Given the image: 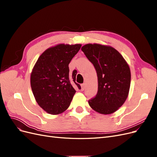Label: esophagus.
Masks as SVG:
<instances>
[{"label": "esophagus", "instance_id": "esophagus-1", "mask_svg": "<svg viewBox=\"0 0 157 157\" xmlns=\"http://www.w3.org/2000/svg\"><path fill=\"white\" fill-rule=\"evenodd\" d=\"M85 88V84H81V91H83Z\"/></svg>", "mask_w": 157, "mask_h": 157}]
</instances>
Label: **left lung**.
Returning <instances> with one entry per match:
<instances>
[{"label":"left lung","mask_w":157,"mask_h":157,"mask_svg":"<svg viewBox=\"0 0 157 157\" xmlns=\"http://www.w3.org/2000/svg\"><path fill=\"white\" fill-rule=\"evenodd\" d=\"M81 50L94 65L98 76V93L88 101L90 106L103 115L113 113L128 98L131 81L129 65L111 46L87 44Z\"/></svg>","instance_id":"obj_1"}]
</instances>
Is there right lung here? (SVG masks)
Instances as JSON below:
<instances>
[{"label":"right lung","mask_w":157,"mask_h":157,"mask_svg":"<svg viewBox=\"0 0 157 157\" xmlns=\"http://www.w3.org/2000/svg\"><path fill=\"white\" fill-rule=\"evenodd\" d=\"M81 44H59L46 50L36 61L31 74V86L39 105L51 115L62 113L81 88L75 82L77 71L69 75V64Z\"/></svg>","instance_id":"add662e5"}]
</instances>
